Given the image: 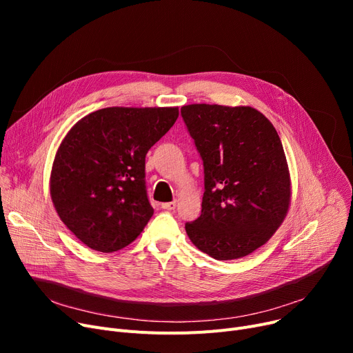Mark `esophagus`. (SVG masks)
Segmentation results:
<instances>
[{"label":"esophagus","mask_w":353,"mask_h":353,"mask_svg":"<svg viewBox=\"0 0 353 353\" xmlns=\"http://www.w3.org/2000/svg\"><path fill=\"white\" fill-rule=\"evenodd\" d=\"M177 206L176 201H169V203H161V209L164 210H174Z\"/></svg>","instance_id":"34e87169"}]
</instances>
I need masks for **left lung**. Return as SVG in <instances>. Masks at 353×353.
Instances as JSON below:
<instances>
[{
	"label": "left lung",
	"instance_id": "8db88e82",
	"mask_svg": "<svg viewBox=\"0 0 353 353\" xmlns=\"http://www.w3.org/2000/svg\"><path fill=\"white\" fill-rule=\"evenodd\" d=\"M181 117L203 160L201 214L186 223L192 243L216 261L250 254L288 214L292 186L273 124L253 107L189 104Z\"/></svg>",
	"mask_w": 353,
	"mask_h": 353
}]
</instances>
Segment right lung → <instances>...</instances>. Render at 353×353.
I'll list each match as a JSON object with an SVG mask.
<instances>
[{"label": "right lung", "mask_w": 353, "mask_h": 353, "mask_svg": "<svg viewBox=\"0 0 353 353\" xmlns=\"http://www.w3.org/2000/svg\"><path fill=\"white\" fill-rule=\"evenodd\" d=\"M179 117V107H107L71 127L55 153L50 194L63 223L92 250L128 246L154 210L145 154Z\"/></svg>", "instance_id": "right-lung-1"}]
</instances>
